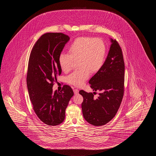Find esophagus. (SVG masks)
Segmentation results:
<instances>
[{
  "label": "esophagus",
  "instance_id": "esophagus-1",
  "mask_svg": "<svg viewBox=\"0 0 156 156\" xmlns=\"http://www.w3.org/2000/svg\"><path fill=\"white\" fill-rule=\"evenodd\" d=\"M79 90L78 89H73V92H74V94H76V95L79 93Z\"/></svg>",
  "mask_w": 156,
  "mask_h": 156
}]
</instances>
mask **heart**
Wrapping results in <instances>:
<instances>
[{"instance_id":"obj_1","label":"heart","mask_w":156,"mask_h":156,"mask_svg":"<svg viewBox=\"0 0 156 156\" xmlns=\"http://www.w3.org/2000/svg\"><path fill=\"white\" fill-rule=\"evenodd\" d=\"M68 53H61L58 64L62 71L67 73L72 67L73 61H78L80 68L67 77L69 83L76 86L83 85L91 73L99 71L105 62L106 47L103 40L90 37H80L74 40L68 48Z\"/></svg>"}]
</instances>
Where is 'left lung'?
Returning a JSON list of instances; mask_svg holds the SVG:
<instances>
[{"instance_id": "1", "label": "left lung", "mask_w": 156, "mask_h": 156, "mask_svg": "<svg viewBox=\"0 0 156 156\" xmlns=\"http://www.w3.org/2000/svg\"><path fill=\"white\" fill-rule=\"evenodd\" d=\"M112 44L101 69L89 80L94 93L80 91L83 96L81 104L85 119L94 126L109 122L116 115L123 99L125 66L123 53L119 43L110 38ZM99 90V96L94 97Z\"/></svg>"}]
</instances>
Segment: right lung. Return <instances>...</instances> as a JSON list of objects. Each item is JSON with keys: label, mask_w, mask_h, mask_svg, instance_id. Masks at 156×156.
<instances>
[{"label": "right lung", "mask_w": 156, "mask_h": 156, "mask_svg": "<svg viewBox=\"0 0 156 156\" xmlns=\"http://www.w3.org/2000/svg\"><path fill=\"white\" fill-rule=\"evenodd\" d=\"M70 37L62 33H47L37 40L30 54L27 85L33 110L42 122L58 126L65 118V110L73 90L63 85L60 92H53L54 82L62 70L58 57Z\"/></svg>", "instance_id": "add662e5"}]
</instances>
